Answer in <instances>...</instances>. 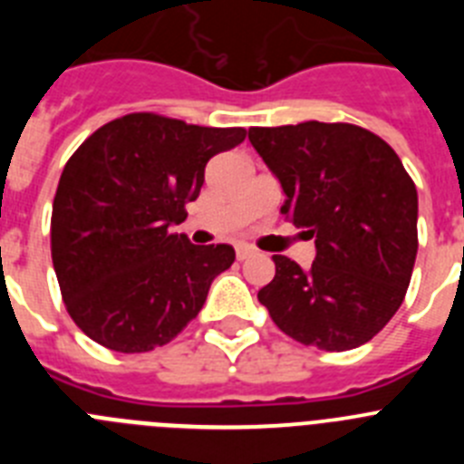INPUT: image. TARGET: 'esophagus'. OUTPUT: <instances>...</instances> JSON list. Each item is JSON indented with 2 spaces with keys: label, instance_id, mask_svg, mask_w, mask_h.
<instances>
[{
  "label": "esophagus",
  "instance_id": "1",
  "mask_svg": "<svg viewBox=\"0 0 464 464\" xmlns=\"http://www.w3.org/2000/svg\"><path fill=\"white\" fill-rule=\"evenodd\" d=\"M251 256H256V248L248 244H239L237 246V260H248Z\"/></svg>",
  "mask_w": 464,
  "mask_h": 464
}]
</instances>
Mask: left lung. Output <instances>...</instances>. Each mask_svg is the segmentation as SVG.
Returning a JSON list of instances; mask_svg holds the SVG:
<instances>
[{
	"label": "left lung",
	"mask_w": 464,
	"mask_h": 464,
	"mask_svg": "<svg viewBox=\"0 0 464 464\" xmlns=\"http://www.w3.org/2000/svg\"><path fill=\"white\" fill-rule=\"evenodd\" d=\"M253 149L285 192L281 213L315 239L302 269L274 256L257 293L295 342L351 351L370 342L404 302L418 251V192L395 150L348 122L251 127Z\"/></svg>",
	"instance_id": "8db88e82"
}]
</instances>
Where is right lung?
I'll return each mask as SVG.
<instances>
[{
    "mask_svg": "<svg viewBox=\"0 0 464 464\" xmlns=\"http://www.w3.org/2000/svg\"><path fill=\"white\" fill-rule=\"evenodd\" d=\"M244 139V127L127 113L69 158L53 199L51 256L64 306L92 342L146 353L199 314L235 248L195 246L171 225L186 220L208 160Z\"/></svg>",
    "mask_w": 464,
    "mask_h": 464,
    "instance_id": "1",
    "label": "right lung"
}]
</instances>
